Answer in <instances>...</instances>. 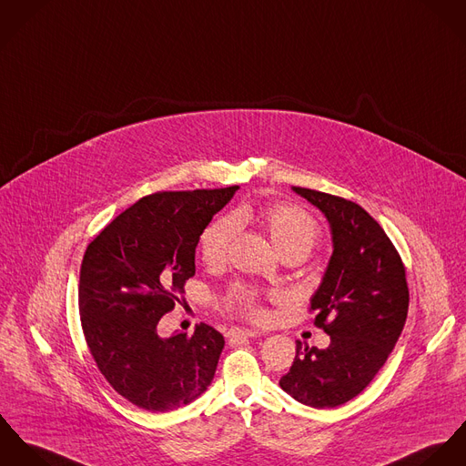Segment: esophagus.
<instances>
[{
	"mask_svg": "<svg viewBox=\"0 0 466 466\" xmlns=\"http://www.w3.org/2000/svg\"><path fill=\"white\" fill-rule=\"evenodd\" d=\"M258 336L256 330H250V329H238V327H232L227 330V338L230 339H248V338H254Z\"/></svg>",
	"mask_w": 466,
	"mask_h": 466,
	"instance_id": "34e87169",
	"label": "esophagus"
}]
</instances>
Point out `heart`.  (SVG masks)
<instances>
[{
	"label": "heart",
	"instance_id": "obj_1",
	"mask_svg": "<svg viewBox=\"0 0 466 466\" xmlns=\"http://www.w3.org/2000/svg\"><path fill=\"white\" fill-rule=\"evenodd\" d=\"M243 219L241 214L221 216L208 223L200 238V258L208 268H216L223 264L228 256L230 245L238 234V221ZM260 219L280 252V256H309L310 250L319 241V227L314 218L297 206L279 204L260 212ZM218 306L227 312L247 316V318H260L258 308V293L245 284L230 286L218 299Z\"/></svg>",
	"mask_w": 466,
	"mask_h": 466
}]
</instances>
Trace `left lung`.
Instances as JSON below:
<instances>
[{"label":"left lung","instance_id":"1","mask_svg":"<svg viewBox=\"0 0 466 466\" xmlns=\"http://www.w3.org/2000/svg\"><path fill=\"white\" fill-rule=\"evenodd\" d=\"M293 189L327 216L332 230L334 252L309 308L330 345L319 350L297 341L295 361L279 384L310 408H338L361 393L399 341L410 308L406 268L361 206Z\"/></svg>","mask_w":466,"mask_h":466}]
</instances>
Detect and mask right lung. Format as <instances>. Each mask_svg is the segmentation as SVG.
<instances>
[{"label":"right lung","mask_w":466,"mask_h":466,"mask_svg":"<svg viewBox=\"0 0 466 466\" xmlns=\"http://www.w3.org/2000/svg\"><path fill=\"white\" fill-rule=\"evenodd\" d=\"M238 186L158 191L116 216L87 245L78 309L89 352L106 382L154 413L178 410L208 390L223 336L195 332L158 338V319L180 302L195 275V252L212 216Z\"/></svg>","instance_id":"1"}]
</instances>
